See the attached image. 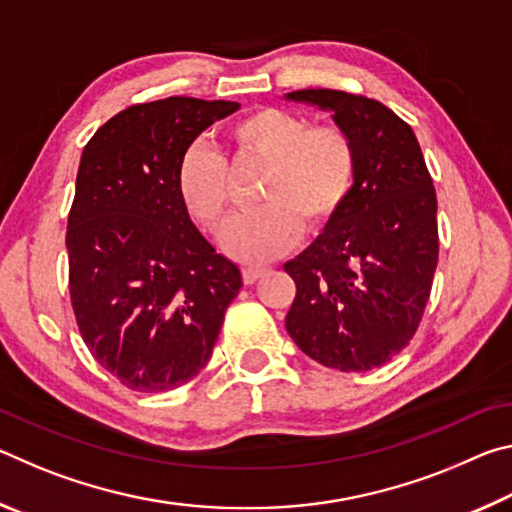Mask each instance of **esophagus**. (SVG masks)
I'll use <instances>...</instances> for the list:
<instances>
[{
	"instance_id": "esophagus-1",
	"label": "esophagus",
	"mask_w": 512,
	"mask_h": 512,
	"mask_svg": "<svg viewBox=\"0 0 512 512\" xmlns=\"http://www.w3.org/2000/svg\"><path fill=\"white\" fill-rule=\"evenodd\" d=\"M264 273H266V268H262V266H248V268H244V271H241L246 284H255Z\"/></svg>"
}]
</instances>
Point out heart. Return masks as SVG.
Here are the masks:
<instances>
[{
    "mask_svg": "<svg viewBox=\"0 0 512 512\" xmlns=\"http://www.w3.org/2000/svg\"><path fill=\"white\" fill-rule=\"evenodd\" d=\"M241 153L271 162L259 207L225 230V250L239 262L262 264L293 248L302 223L320 230L341 212L357 178V151L339 126H311L298 112L255 108L230 126ZM178 194L205 230L221 232L230 212V171L207 142L189 144L176 169Z\"/></svg>",
    "mask_w": 512,
    "mask_h": 512,
    "instance_id": "heart-1",
    "label": "heart"
}]
</instances>
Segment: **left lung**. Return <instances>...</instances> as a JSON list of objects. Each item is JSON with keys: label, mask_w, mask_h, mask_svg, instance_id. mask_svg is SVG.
<instances>
[{"label": "left lung", "mask_w": 512, "mask_h": 512, "mask_svg": "<svg viewBox=\"0 0 512 512\" xmlns=\"http://www.w3.org/2000/svg\"><path fill=\"white\" fill-rule=\"evenodd\" d=\"M284 99L332 112L357 151V178L314 244L284 264L296 282L287 332L318 363L361 372L409 345L438 264L436 189L411 126L341 90Z\"/></svg>", "instance_id": "left-lung-1"}]
</instances>
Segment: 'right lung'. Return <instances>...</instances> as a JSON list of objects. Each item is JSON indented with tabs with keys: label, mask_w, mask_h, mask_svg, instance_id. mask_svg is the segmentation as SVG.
I'll return each instance as SVG.
<instances>
[{
	"label": "right lung",
	"mask_w": 512,
	"mask_h": 512,
	"mask_svg": "<svg viewBox=\"0 0 512 512\" xmlns=\"http://www.w3.org/2000/svg\"><path fill=\"white\" fill-rule=\"evenodd\" d=\"M235 101L169 97L108 119L85 144L67 219L69 296L92 357L121 384L160 393L212 357L241 271L178 194L183 151Z\"/></svg>",
	"instance_id": "1"
}]
</instances>
